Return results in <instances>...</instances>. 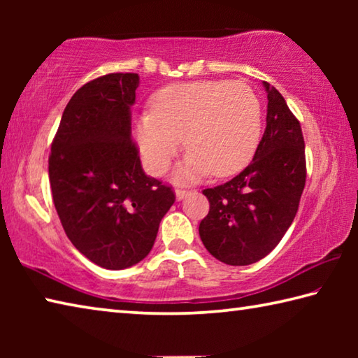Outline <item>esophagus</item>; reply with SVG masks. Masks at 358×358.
<instances>
[{
	"label": "esophagus",
	"instance_id": "34e87169",
	"mask_svg": "<svg viewBox=\"0 0 358 358\" xmlns=\"http://www.w3.org/2000/svg\"><path fill=\"white\" fill-rule=\"evenodd\" d=\"M191 194V191L189 189H177L175 191V196H177V201H181V199H185V197H187Z\"/></svg>",
	"mask_w": 358,
	"mask_h": 358
}]
</instances>
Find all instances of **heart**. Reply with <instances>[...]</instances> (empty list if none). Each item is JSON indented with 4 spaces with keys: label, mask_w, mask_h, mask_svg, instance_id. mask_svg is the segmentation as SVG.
<instances>
[{
    "label": "heart",
    "mask_w": 358,
    "mask_h": 358,
    "mask_svg": "<svg viewBox=\"0 0 358 358\" xmlns=\"http://www.w3.org/2000/svg\"><path fill=\"white\" fill-rule=\"evenodd\" d=\"M262 134V106L250 85L227 80L175 83L157 90L151 112L136 120V138L145 166L164 173L183 138L189 151L178 178L191 181L211 172L229 177L240 172Z\"/></svg>",
    "instance_id": "obj_1"
}]
</instances>
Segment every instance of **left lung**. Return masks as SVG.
Instances as JSON below:
<instances>
[{"label": "left lung", "instance_id": "left-lung-1", "mask_svg": "<svg viewBox=\"0 0 358 358\" xmlns=\"http://www.w3.org/2000/svg\"><path fill=\"white\" fill-rule=\"evenodd\" d=\"M266 128L243 172L203 189L210 202L199 235L211 256L227 265H251L275 250L292 224L306 181L300 121L275 87L264 82Z\"/></svg>", "mask_w": 358, "mask_h": 358}]
</instances>
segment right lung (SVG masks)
I'll return each instance as SVG.
<instances>
[{"label":"right lung","mask_w":358,"mask_h":358,"mask_svg":"<svg viewBox=\"0 0 358 358\" xmlns=\"http://www.w3.org/2000/svg\"><path fill=\"white\" fill-rule=\"evenodd\" d=\"M137 74H107L66 106L48 157V178L66 235L107 270L141 262L175 202L171 186L145 175L131 136Z\"/></svg>","instance_id":"add662e5"}]
</instances>
